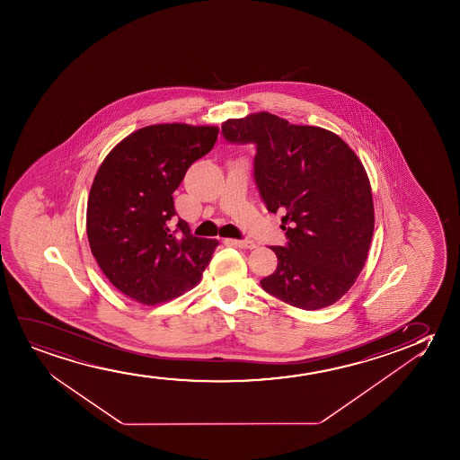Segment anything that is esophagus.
Here are the masks:
<instances>
[{
	"mask_svg": "<svg viewBox=\"0 0 460 460\" xmlns=\"http://www.w3.org/2000/svg\"><path fill=\"white\" fill-rule=\"evenodd\" d=\"M226 242L229 245L239 246V248H243V250H252V248H256V243L252 242V240L227 239Z\"/></svg>",
	"mask_w": 460,
	"mask_h": 460,
	"instance_id": "obj_1",
	"label": "esophagus"
}]
</instances>
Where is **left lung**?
Listing matches in <instances>:
<instances>
[{"mask_svg": "<svg viewBox=\"0 0 460 460\" xmlns=\"http://www.w3.org/2000/svg\"><path fill=\"white\" fill-rule=\"evenodd\" d=\"M231 143L256 145L254 179L271 214L281 212L288 245L271 246L277 270L261 286L296 308H327L365 267L374 202L365 166L327 128L296 126L267 111L227 119Z\"/></svg>", "mask_w": 460, "mask_h": 460, "instance_id": "left-lung-1", "label": "left lung"}]
</instances>
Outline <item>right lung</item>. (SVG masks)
<instances>
[{"label": "right lung", "instance_id": "obj_1", "mask_svg": "<svg viewBox=\"0 0 460 460\" xmlns=\"http://www.w3.org/2000/svg\"><path fill=\"white\" fill-rule=\"evenodd\" d=\"M218 127L155 124L114 146L97 171L86 212L89 246L116 289L154 306L193 289L218 240L190 233L172 193Z\"/></svg>", "mask_w": 460, "mask_h": 460}]
</instances>
